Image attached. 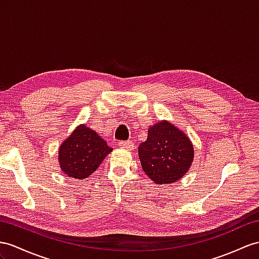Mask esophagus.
Instances as JSON below:
<instances>
[{"instance_id":"1","label":"esophagus","mask_w":259,"mask_h":259,"mask_svg":"<svg viewBox=\"0 0 259 259\" xmlns=\"http://www.w3.org/2000/svg\"><path fill=\"white\" fill-rule=\"evenodd\" d=\"M118 146L121 147V148L127 149V150H133V149H134V143H133V142H131V141L119 142V143H118Z\"/></svg>"}]
</instances>
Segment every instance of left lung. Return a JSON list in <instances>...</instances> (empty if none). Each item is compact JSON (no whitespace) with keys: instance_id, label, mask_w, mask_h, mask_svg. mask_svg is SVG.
I'll return each instance as SVG.
<instances>
[{"instance_id":"left-lung-1","label":"left lung","mask_w":259,"mask_h":259,"mask_svg":"<svg viewBox=\"0 0 259 259\" xmlns=\"http://www.w3.org/2000/svg\"><path fill=\"white\" fill-rule=\"evenodd\" d=\"M144 172L157 185L177 182L193 161V145L186 133L163 119L148 128L147 140L138 147Z\"/></svg>"}]
</instances>
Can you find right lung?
I'll return each instance as SVG.
<instances>
[{
    "label": "right lung",
    "mask_w": 259,
    "mask_h": 259,
    "mask_svg": "<svg viewBox=\"0 0 259 259\" xmlns=\"http://www.w3.org/2000/svg\"><path fill=\"white\" fill-rule=\"evenodd\" d=\"M113 149L87 124H80L61 143L58 161L69 178L85 179L96 171Z\"/></svg>",
    "instance_id": "obj_1"
}]
</instances>
